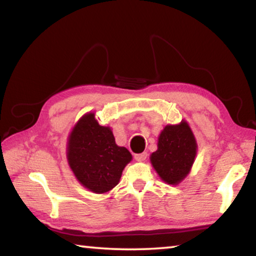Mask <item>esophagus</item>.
<instances>
[{"label": "esophagus", "mask_w": 256, "mask_h": 256, "mask_svg": "<svg viewBox=\"0 0 256 256\" xmlns=\"http://www.w3.org/2000/svg\"><path fill=\"white\" fill-rule=\"evenodd\" d=\"M146 152H143V153H138V154H134V159L136 161H144L146 159Z\"/></svg>", "instance_id": "esophagus-1"}]
</instances>
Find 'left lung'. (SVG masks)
I'll use <instances>...</instances> for the list:
<instances>
[{
	"mask_svg": "<svg viewBox=\"0 0 256 256\" xmlns=\"http://www.w3.org/2000/svg\"><path fill=\"white\" fill-rule=\"evenodd\" d=\"M197 143L192 128L186 120L180 124L166 125L158 138V150L150 160L153 168L164 182L178 184L194 164Z\"/></svg>",
	"mask_w": 256,
	"mask_h": 256,
	"instance_id": "8db88e82",
	"label": "left lung"
}]
</instances>
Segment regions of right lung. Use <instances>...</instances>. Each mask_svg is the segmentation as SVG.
Listing matches in <instances>:
<instances>
[{"instance_id": "obj_1", "label": "right lung", "mask_w": 256, "mask_h": 256, "mask_svg": "<svg viewBox=\"0 0 256 256\" xmlns=\"http://www.w3.org/2000/svg\"><path fill=\"white\" fill-rule=\"evenodd\" d=\"M67 160L84 187L95 194H105L120 182L132 154L115 143L110 126H102L94 113H87L69 134Z\"/></svg>"}]
</instances>
